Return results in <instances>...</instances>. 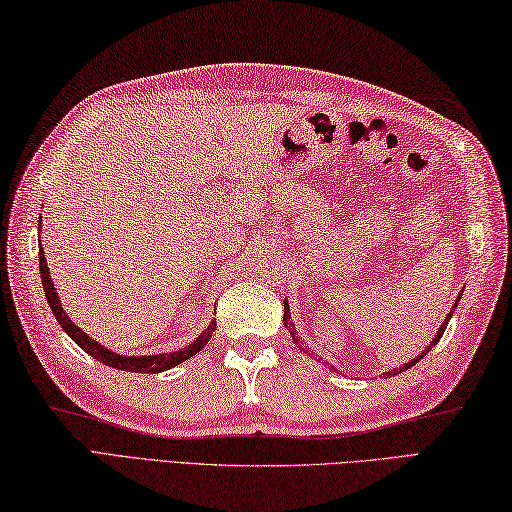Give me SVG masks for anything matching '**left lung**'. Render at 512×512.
<instances>
[{
	"mask_svg": "<svg viewBox=\"0 0 512 512\" xmlns=\"http://www.w3.org/2000/svg\"><path fill=\"white\" fill-rule=\"evenodd\" d=\"M458 301H460V297H458V299H455V303H453V308H451V312L447 314V319H444V323L440 325V330L436 332V339H433V341H431V343L427 345V350H422V354H420V356H416V358H411V361H409V363H405V365H402L400 369H391V372H387V374H385L387 378H389V376H396V374H400V372H407V369H409V367H413V365H416V363L420 361V358H422V356H427V352L431 350V347H433V345H438V341L442 339V334H444V330H447V323H449V319L453 317V310H455V306H458ZM286 306H288V303H284V325H286V328H288V332H290V336H292V339H295V343L303 347V343H299V336H295V334H297V330H295V323H292V317H290V310H288Z\"/></svg>",
	"mask_w": 512,
	"mask_h": 512,
	"instance_id": "8db88e82",
	"label": "left lung"
}]
</instances>
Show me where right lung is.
Returning a JSON list of instances; mask_svg holds the SVG:
<instances>
[{"label": "right lung", "instance_id": "1", "mask_svg": "<svg viewBox=\"0 0 512 512\" xmlns=\"http://www.w3.org/2000/svg\"><path fill=\"white\" fill-rule=\"evenodd\" d=\"M39 226H41V217H39ZM39 270H41V284H43V292H46V299H48V306L52 308L54 319L59 321L61 328L65 330V334L70 336V339L83 347L85 352L90 356H94L96 361H101L107 367H114V369H125V372H143V374H158V372H165V369H171L180 365L182 361H187V358L198 354L202 347L209 343L211 334L215 330V321L209 323V328H206L198 339H195L189 347H182L178 352H169V354H149V356H123V354H116L112 350H107L105 345L96 343L94 339H90L88 334H85L81 328H76V325L70 321L68 314L61 308V301L57 295V288L52 284V277H50V270H48V262H46V255H43V248H41V239H39Z\"/></svg>", "mask_w": 512, "mask_h": 512}]
</instances>
